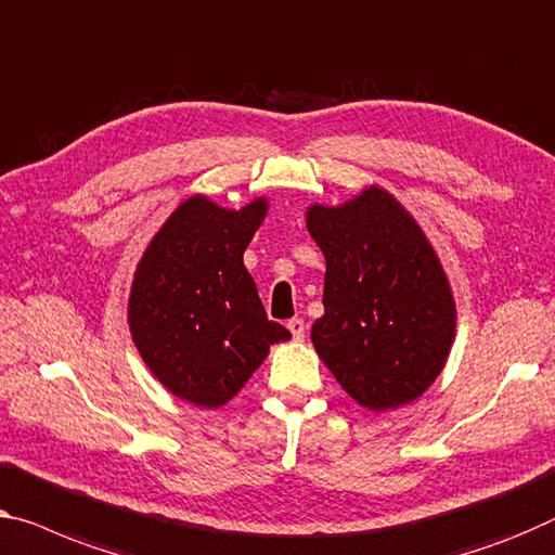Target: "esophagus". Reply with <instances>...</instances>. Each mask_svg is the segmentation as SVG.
<instances>
[{
    "label": "esophagus",
    "mask_w": 555,
    "mask_h": 555,
    "mask_svg": "<svg viewBox=\"0 0 555 555\" xmlns=\"http://www.w3.org/2000/svg\"><path fill=\"white\" fill-rule=\"evenodd\" d=\"M286 326H288V331H292V336L296 338V341H304V336H306L304 319H292Z\"/></svg>",
    "instance_id": "obj_1"
}]
</instances>
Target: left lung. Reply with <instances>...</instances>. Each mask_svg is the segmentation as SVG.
Returning <instances> with one entry per match:
<instances>
[{"mask_svg": "<svg viewBox=\"0 0 555 555\" xmlns=\"http://www.w3.org/2000/svg\"><path fill=\"white\" fill-rule=\"evenodd\" d=\"M304 217L326 259L324 317L311 326L319 359L363 409L416 401L456 338V299L426 231L376 184Z\"/></svg>", "mask_w": 555, "mask_h": 555, "instance_id": "left-lung-1", "label": "left lung"}]
</instances>
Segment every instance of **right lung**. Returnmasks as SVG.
I'll use <instances>...</instances> for the list:
<instances>
[{"label":"right lung","instance_id":"right-lung-1","mask_svg":"<svg viewBox=\"0 0 555 555\" xmlns=\"http://www.w3.org/2000/svg\"><path fill=\"white\" fill-rule=\"evenodd\" d=\"M269 214L256 196L227 209L194 194L146 244L129 288L127 321L139 357L169 393L221 409L274 344L292 338L267 319L244 251Z\"/></svg>","mask_w":555,"mask_h":555}]
</instances>
